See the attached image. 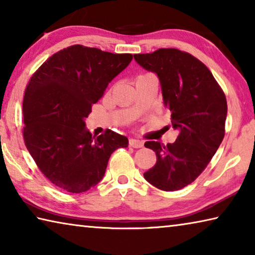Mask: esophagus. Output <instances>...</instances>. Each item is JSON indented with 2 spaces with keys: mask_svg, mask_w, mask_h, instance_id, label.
Returning a JSON list of instances; mask_svg holds the SVG:
<instances>
[{
  "mask_svg": "<svg viewBox=\"0 0 255 255\" xmlns=\"http://www.w3.org/2000/svg\"><path fill=\"white\" fill-rule=\"evenodd\" d=\"M129 146L132 148H140L144 146V143L141 140L133 139V138H131V139H129Z\"/></svg>",
  "mask_w": 255,
  "mask_h": 255,
  "instance_id": "esophagus-1",
  "label": "esophagus"
}]
</instances>
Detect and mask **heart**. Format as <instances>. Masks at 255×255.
I'll return each mask as SVG.
<instances>
[{"label":"heart","mask_w":255,"mask_h":255,"mask_svg":"<svg viewBox=\"0 0 255 255\" xmlns=\"http://www.w3.org/2000/svg\"><path fill=\"white\" fill-rule=\"evenodd\" d=\"M147 75H148V74H147ZM141 76H143V75H141Z\"/></svg>","instance_id":"b5f03b06"}]
</instances>
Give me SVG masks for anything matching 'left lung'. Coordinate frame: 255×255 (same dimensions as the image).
<instances>
[{
    "instance_id": "1",
    "label": "left lung",
    "mask_w": 255,
    "mask_h": 255,
    "mask_svg": "<svg viewBox=\"0 0 255 255\" xmlns=\"http://www.w3.org/2000/svg\"><path fill=\"white\" fill-rule=\"evenodd\" d=\"M145 70L156 73L163 102L179 129L173 144L146 141L156 154L146 181L163 191H175L193 182L206 169L225 135V93L204 63L185 51L161 48L133 55Z\"/></svg>"
}]
</instances>
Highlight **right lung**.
<instances>
[{"instance_id": "add662e5", "label": "right lung", "mask_w": 255, "mask_h": 255, "mask_svg": "<svg viewBox=\"0 0 255 255\" xmlns=\"http://www.w3.org/2000/svg\"><path fill=\"white\" fill-rule=\"evenodd\" d=\"M131 59V54L74 45L50 56L30 79L22 105L24 144L57 188L88 191L102 180L111 154L128 146L126 136L110 129L92 137L84 120Z\"/></svg>"}]
</instances>
